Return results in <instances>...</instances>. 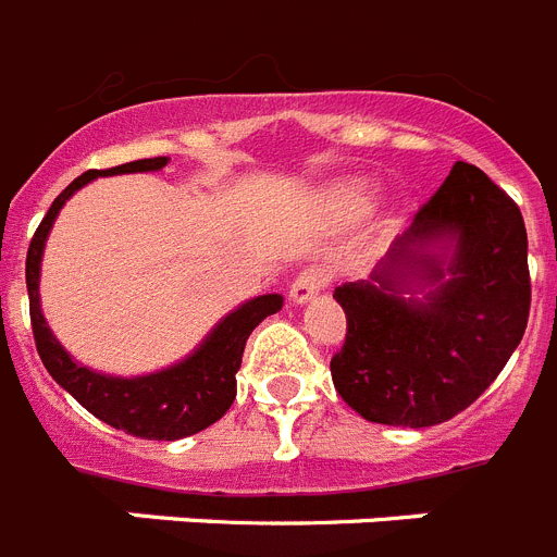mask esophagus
Listing matches in <instances>:
<instances>
[{"instance_id":"1","label":"esophagus","mask_w":557,"mask_h":557,"mask_svg":"<svg viewBox=\"0 0 557 557\" xmlns=\"http://www.w3.org/2000/svg\"><path fill=\"white\" fill-rule=\"evenodd\" d=\"M327 283H331V269L322 263H313L308 265L306 272H299V277L292 283L288 297H292L294 306H306V302H311Z\"/></svg>"}]
</instances>
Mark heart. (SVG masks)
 Wrapping results in <instances>:
<instances>
[{
	"instance_id": "b5f03b06",
	"label": "heart",
	"mask_w": 557,
	"mask_h": 557,
	"mask_svg": "<svg viewBox=\"0 0 557 557\" xmlns=\"http://www.w3.org/2000/svg\"><path fill=\"white\" fill-rule=\"evenodd\" d=\"M333 201L345 212H367L375 201V185L364 182V178H352V182H342L333 190Z\"/></svg>"
}]
</instances>
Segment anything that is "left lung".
<instances>
[{"label":"left lung","instance_id":"left-lung-1","mask_svg":"<svg viewBox=\"0 0 557 557\" xmlns=\"http://www.w3.org/2000/svg\"><path fill=\"white\" fill-rule=\"evenodd\" d=\"M347 317L336 393L364 420L425 429L468 409L519 347L530 317L521 210L457 162L370 280L333 292Z\"/></svg>","mask_w":557,"mask_h":557}]
</instances>
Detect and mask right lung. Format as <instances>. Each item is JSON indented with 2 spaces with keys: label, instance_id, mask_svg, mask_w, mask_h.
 Returning <instances> with one entry per match:
<instances>
[{
  "label": "right lung",
  "instance_id": "obj_1",
  "mask_svg": "<svg viewBox=\"0 0 557 557\" xmlns=\"http://www.w3.org/2000/svg\"><path fill=\"white\" fill-rule=\"evenodd\" d=\"M168 157L137 159L109 171H86L77 176L61 196L52 201L45 221L38 224L36 235L27 249V294H30V322L36 336L38 356L45 361L47 372L77 404L89 409L95 418L114 425L120 432L134 434L143 440H182L190 434L205 432L207 425L221 420L235 400V372L240 370L246 338L265 317H272L283 308L280 294H263L232 313H226L219 325L212 327L201 345L176 364L164 370L148 372V375H106L81 364L64 350V345L52 336L41 313V297H38V280H41V255H45L47 238L55 224L61 207L75 196L91 178L120 176V173H151L162 171Z\"/></svg>",
  "mask_w": 557,
  "mask_h": 557
}]
</instances>
